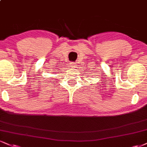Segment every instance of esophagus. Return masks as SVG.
Here are the masks:
<instances>
[{
  "instance_id": "esophagus-1",
  "label": "esophagus",
  "mask_w": 147,
  "mask_h": 147,
  "mask_svg": "<svg viewBox=\"0 0 147 147\" xmlns=\"http://www.w3.org/2000/svg\"><path fill=\"white\" fill-rule=\"evenodd\" d=\"M76 66H77V63H75V62L70 63V66H71V68H75Z\"/></svg>"
}]
</instances>
